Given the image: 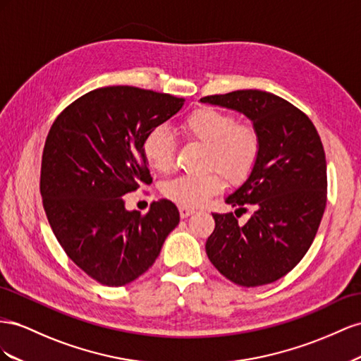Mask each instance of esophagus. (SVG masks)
I'll list each match as a JSON object with an SVG mask.
<instances>
[{
	"instance_id": "1",
	"label": "esophagus",
	"mask_w": 361,
	"mask_h": 361,
	"mask_svg": "<svg viewBox=\"0 0 361 361\" xmlns=\"http://www.w3.org/2000/svg\"><path fill=\"white\" fill-rule=\"evenodd\" d=\"M193 213H195V210H193V209H189V207H183V205H181V207H180V216H181L183 219L189 218V216H190V214H193Z\"/></svg>"
}]
</instances>
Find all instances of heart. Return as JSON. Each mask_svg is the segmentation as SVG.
Segmentation results:
<instances>
[{"label":"heart","mask_w":361,"mask_h":361,"mask_svg":"<svg viewBox=\"0 0 361 361\" xmlns=\"http://www.w3.org/2000/svg\"><path fill=\"white\" fill-rule=\"evenodd\" d=\"M181 131L188 139L207 145V166L218 168L233 184L250 177L260 152V140L250 126L238 123L230 113L213 107H200L183 119ZM175 143L164 126L154 127L143 139L142 151L149 168L168 172L173 163ZM224 177L219 172L204 175H180L164 183L163 193L183 207H200L222 190Z\"/></svg>","instance_id":"obj_1"}]
</instances>
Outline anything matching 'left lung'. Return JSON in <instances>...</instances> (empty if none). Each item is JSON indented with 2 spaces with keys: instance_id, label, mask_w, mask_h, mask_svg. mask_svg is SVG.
Wrapping results in <instances>:
<instances>
[{
  "instance_id": "left-lung-1",
  "label": "left lung",
  "mask_w": 361,
  "mask_h": 361,
  "mask_svg": "<svg viewBox=\"0 0 361 361\" xmlns=\"http://www.w3.org/2000/svg\"><path fill=\"white\" fill-rule=\"evenodd\" d=\"M242 113L259 135L260 152L250 177L225 198L243 209L255 205L242 226L233 213H213L205 243L210 262L225 278L255 287L280 280L310 248L326 205V161L321 137L307 115L289 101L263 90H235L200 99Z\"/></svg>"
}]
</instances>
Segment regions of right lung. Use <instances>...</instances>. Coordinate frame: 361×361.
Segmentation results:
<instances>
[{
    "instance_id": "obj_1",
    "label": "right lung",
    "mask_w": 361,
    "mask_h": 361,
    "mask_svg": "<svg viewBox=\"0 0 361 361\" xmlns=\"http://www.w3.org/2000/svg\"><path fill=\"white\" fill-rule=\"evenodd\" d=\"M183 104L133 86L101 87L69 104L48 133L40 169L48 222L69 259L101 284L126 286L145 274L180 222L168 200L142 216L126 209L123 195L152 180L143 139Z\"/></svg>"
}]
</instances>
